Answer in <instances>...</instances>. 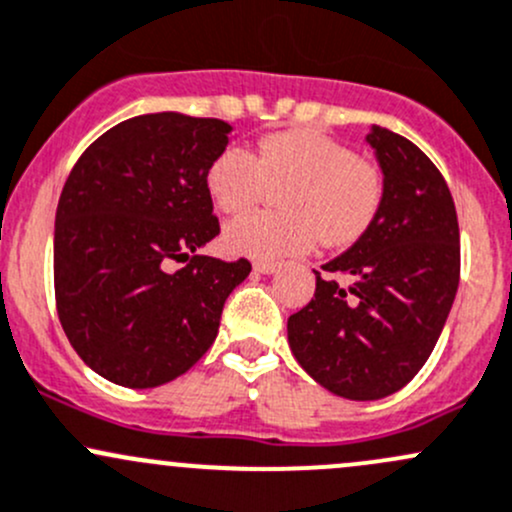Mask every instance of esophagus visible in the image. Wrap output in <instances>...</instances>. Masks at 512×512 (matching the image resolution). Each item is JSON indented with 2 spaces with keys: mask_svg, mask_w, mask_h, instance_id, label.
I'll use <instances>...</instances> for the list:
<instances>
[{
  "mask_svg": "<svg viewBox=\"0 0 512 512\" xmlns=\"http://www.w3.org/2000/svg\"><path fill=\"white\" fill-rule=\"evenodd\" d=\"M277 262H255V272L260 274H274L277 272Z\"/></svg>",
  "mask_w": 512,
  "mask_h": 512,
  "instance_id": "esophagus-1",
  "label": "esophagus"
}]
</instances>
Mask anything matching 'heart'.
Wrapping results in <instances>:
<instances>
[{"label":"heart","instance_id":"b5f03b06","mask_svg":"<svg viewBox=\"0 0 512 512\" xmlns=\"http://www.w3.org/2000/svg\"><path fill=\"white\" fill-rule=\"evenodd\" d=\"M267 184H284L282 213H250L225 225L230 252L255 260H279L309 250L316 240L343 247L373 225L385 198V174L375 161L314 129L267 134L252 157L225 147L206 171L213 206L242 213L260 201Z\"/></svg>","mask_w":512,"mask_h":512}]
</instances>
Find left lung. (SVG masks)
Here are the masks:
<instances>
[{
    "mask_svg": "<svg viewBox=\"0 0 512 512\" xmlns=\"http://www.w3.org/2000/svg\"><path fill=\"white\" fill-rule=\"evenodd\" d=\"M385 174L373 225L316 274L314 299L289 316L294 358L328 392L380 400L402 390L437 346L459 289V220L432 159L410 139L368 132Z\"/></svg>",
    "mask_w": 512,
    "mask_h": 512,
    "instance_id": "8db88e82",
    "label": "left lung"
}]
</instances>
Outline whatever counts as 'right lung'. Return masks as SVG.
<instances>
[{"mask_svg": "<svg viewBox=\"0 0 512 512\" xmlns=\"http://www.w3.org/2000/svg\"><path fill=\"white\" fill-rule=\"evenodd\" d=\"M233 127L152 112L95 139L56 208L58 319L88 368L122 387L171 383L218 336L250 262L198 255L220 233L206 171ZM189 260L181 271L165 267Z\"/></svg>", "mask_w": 512, "mask_h": 512, "instance_id": "1", "label": "right lung"}]
</instances>
